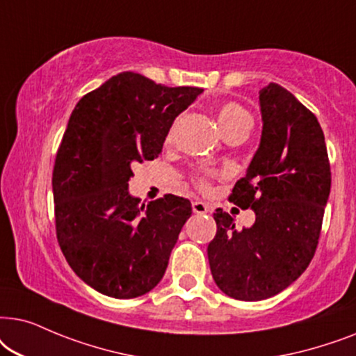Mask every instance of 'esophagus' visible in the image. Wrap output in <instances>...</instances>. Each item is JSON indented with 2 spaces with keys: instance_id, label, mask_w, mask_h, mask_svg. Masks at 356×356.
<instances>
[{
  "instance_id": "obj_1",
  "label": "esophagus",
  "mask_w": 356,
  "mask_h": 356,
  "mask_svg": "<svg viewBox=\"0 0 356 356\" xmlns=\"http://www.w3.org/2000/svg\"><path fill=\"white\" fill-rule=\"evenodd\" d=\"M192 210H193V213H197V215H207V213L210 211V207H208L205 202L195 200V202H192Z\"/></svg>"
}]
</instances>
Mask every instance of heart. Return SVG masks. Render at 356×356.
<instances>
[{
    "mask_svg": "<svg viewBox=\"0 0 356 356\" xmlns=\"http://www.w3.org/2000/svg\"><path fill=\"white\" fill-rule=\"evenodd\" d=\"M245 122H250V115L248 111H244V108L239 106V104H225V106L218 111V125H220L222 134H225L226 130L234 129V127L243 125Z\"/></svg>",
    "mask_w": 356,
    "mask_h": 356,
    "instance_id": "heart-1",
    "label": "heart"
}]
</instances>
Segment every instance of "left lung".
<instances>
[{
	"label": "left lung",
	"instance_id": "1",
	"mask_svg": "<svg viewBox=\"0 0 356 356\" xmlns=\"http://www.w3.org/2000/svg\"><path fill=\"white\" fill-rule=\"evenodd\" d=\"M259 148L229 200L255 213L250 227L218 208L216 236L208 244L213 280L225 295L260 301L285 290L314 257L330 193L324 131L280 84L259 91Z\"/></svg>",
	"mask_w": 356,
	"mask_h": 356
}]
</instances>
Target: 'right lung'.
<instances>
[{
    "label": "right lung",
    "mask_w": 356,
    "mask_h": 356,
    "mask_svg": "<svg viewBox=\"0 0 356 356\" xmlns=\"http://www.w3.org/2000/svg\"><path fill=\"white\" fill-rule=\"evenodd\" d=\"M202 92L123 71L71 112L51 177L56 238L73 272L102 295H145L168 268L192 205L175 195L141 203L129 192L131 165L158 158L175 117Z\"/></svg>",
    "instance_id": "obj_1"
}]
</instances>
